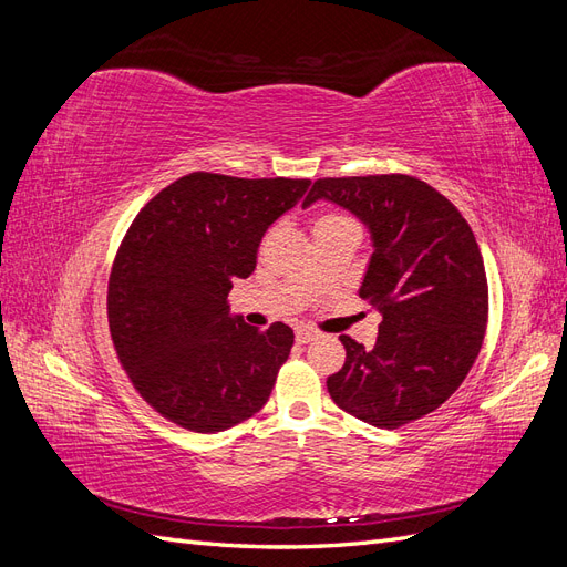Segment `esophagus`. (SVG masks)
Returning <instances> with one entry per match:
<instances>
[{
  "label": "esophagus",
  "instance_id": "obj_1",
  "mask_svg": "<svg viewBox=\"0 0 567 567\" xmlns=\"http://www.w3.org/2000/svg\"><path fill=\"white\" fill-rule=\"evenodd\" d=\"M319 333L317 331H310V329H298L296 331V340L300 342V346H307V342H312Z\"/></svg>",
  "mask_w": 567,
  "mask_h": 567
}]
</instances>
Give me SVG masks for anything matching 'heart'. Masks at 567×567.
Instances as JSON below:
<instances>
[{
    "label": "heart",
    "instance_id": "heart-1",
    "mask_svg": "<svg viewBox=\"0 0 567 567\" xmlns=\"http://www.w3.org/2000/svg\"><path fill=\"white\" fill-rule=\"evenodd\" d=\"M329 227H357V221L346 215H321L315 225V229H329Z\"/></svg>",
    "mask_w": 567,
    "mask_h": 567
}]
</instances>
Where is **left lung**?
I'll use <instances>...</instances> for the list:
<instances>
[{
    "instance_id": "left-lung-1",
    "label": "left lung",
    "mask_w": 567,
    "mask_h": 567,
    "mask_svg": "<svg viewBox=\"0 0 567 567\" xmlns=\"http://www.w3.org/2000/svg\"><path fill=\"white\" fill-rule=\"evenodd\" d=\"M331 200L364 221L373 252L359 296L383 315L373 348L350 336L331 400L375 427H400L447 402L483 348L487 274L468 221L409 175L317 179L302 208Z\"/></svg>"
}]
</instances>
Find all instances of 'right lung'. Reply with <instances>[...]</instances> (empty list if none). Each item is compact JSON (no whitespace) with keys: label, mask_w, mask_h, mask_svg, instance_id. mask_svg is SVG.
<instances>
[{"label":"right lung","mask_w":567,"mask_h":567,"mask_svg":"<svg viewBox=\"0 0 567 567\" xmlns=\"http://www.w3.org/2000/svg\"><path fill=\"white\" fill-rule=\"evenodd\" d=\"M307 186L192 173L134 217L111 269L109 329L134 390L163 419L219 433L269 400L293 329L277 321L257 331L229 315L227 298Z\"/></svg>","instance_id":"obj_1"}]
</instances>
